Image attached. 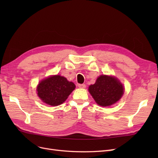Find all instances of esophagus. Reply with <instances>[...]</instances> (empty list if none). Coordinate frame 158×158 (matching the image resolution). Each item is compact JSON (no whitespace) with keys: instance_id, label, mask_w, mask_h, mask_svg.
Segmentation results:
<instances>
[{"instance_id":"1","label":"esophagus","mask_w":158,"mask_h":158,"mask_svg":"<svg viewBox=\"0 0 158 158\" xmlns=\"http://www.w3.org/2000/svg\"><path fill=\"white\" fill-rule=\"evenodd\" d=\"M78 87L80 88H85V87H86V85H85V84H78Z\"/></svg>"}]
</instances>
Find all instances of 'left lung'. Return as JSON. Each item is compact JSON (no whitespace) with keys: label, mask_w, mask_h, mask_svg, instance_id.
<instances>
[{"label":"left lung","mask_w":158,"mask_h":158,"mask_svg":"<svg viewBox=\"0 0 158 158\" xmlns=\"http://www.w3.org/2000/svg\"><path fill=\"white\" fill-rule=\"evenodd\" d=\"M88 91L99 106L108 107L121 98L124 88L120 81L114 76L101 75L94 84L89 85Z\"/></svg>","instance_id":"1"}]
</instances>
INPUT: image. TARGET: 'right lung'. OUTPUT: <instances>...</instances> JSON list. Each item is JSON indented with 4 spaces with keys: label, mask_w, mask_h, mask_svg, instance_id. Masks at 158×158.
<instances>
[{
    "label": "right lung",
    "mask_w": 158,
    "mask_h": 158,
    "mask_svg": "<svg viewBox=\"0 0 158 158\" xmlns=\"http://www.w3.org/2000/svg\"><path fill=\"white\" fill-rule=\"evenodd\" d=\"M75 84L60 75L51 76L38 84L37 95L43 102L51 106L63 103L75 89Z\"/></svg>",
    "instance_id": "obj_1"
}]
</instances>
